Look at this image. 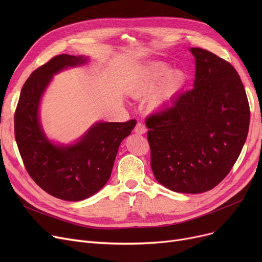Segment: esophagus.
<instances>
[{
    "label": "esophagus",
    "instance_id": "obj_1",
    "mask_svg": "<svg viewBox=\"0 0 262 262\" xmlns=\"http://www.w3.org/2000/svg\"><path fill=\"white\" fill-rule=\"evenodd\" d=\"M135 133L136 134H140V135H142V134H145V132H146V127H145V125L143 123H141V122H139V123H137L136 124V126H135Z\"/></svg>",
    "mask_w": 262,
    "mask_h": 262
}]
</instances>
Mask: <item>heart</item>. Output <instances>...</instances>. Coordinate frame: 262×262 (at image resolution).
<instances>
[{
  "instance_id": "1",
  "label": "heart",
  "mask_w": 262,
  "mask_h": 262,
  "mask_svg": "<svg viewBox=\"0 0 262 262\" xmlns=\"http://www.w3.org/2000/svg\"><path fill=\"white\" fill-rule=\"evenodd\" d=\"M169 68L161 62H156L150 66L144 74L137 81L132 93L134 96H144L153 92L158 85V82L164 77L162 84L158 91L150 99V106L153 108L159 107L181 89L185 81V75L182 71H171L169 72Z\"/></svg>"
}]
</instances>
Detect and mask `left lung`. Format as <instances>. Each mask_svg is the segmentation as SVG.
<instances>
[{
  "mask_svg": "<svg viewBox=\"0 0 262 262\" xmlns=\"http://www.w3.org/2000/svg\"><path fill=\"white\" fill-rule=\"evenodd\" d=\"M190 51L194 87L145 124L157 182L195 194L211 190L230 172L246 140L251 112L236 69L207 50Z\"/></svg>",
  "mask_w": 262,
  "mask_h": 262,
  "instance_id": "obj_1",
  "label": "left lung"
}]
</instances>
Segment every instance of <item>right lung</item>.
Masks as SVG:
<instances>
[{
	"label": "right lung",
	"instance_id": "right-lung-1",
	"mask_svg": "<svg viewBox=\"0 0 262 262\" xmlns=\"http://www.w3.org/2000/svg\"><path fill=\"white\" fill-rule=\"evenodd\" d=\"M86 60L61 54L37 68L23 85L15 113V137L27 173L49 194L70 202L85 200L104 187L120 143L137 123L134 119L99 122L69 146H57L47 139L38 119L41 96L53 74Z\"/></svg>",
	"mask_w": 262,
	"mask_h": 262
}]
</instances>
